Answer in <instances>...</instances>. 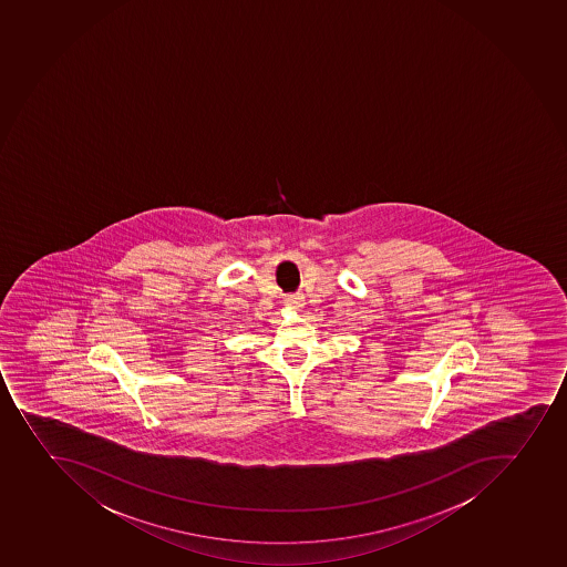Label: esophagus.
Segmentation results:
<instances>
[{"label":"esophagus","mask_w":567,"mask_h":567,"mask_svg":"<svg viewBox=\"0 0 567 567\" xmlns=\"http://www.w3.org/2000/svg\"><path fill=\"white\" fill-rule=\"evenodd\" d=\"M286 305H290V307L293 308L301 307V299H299V297H288Z\"/></svg>","instance_id":"obj_1"}]
</instances>
